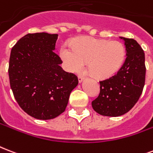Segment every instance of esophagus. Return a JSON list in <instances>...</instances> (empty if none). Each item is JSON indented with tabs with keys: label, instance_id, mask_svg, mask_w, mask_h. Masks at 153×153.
I'll return each mask as SVG.
<instances>
[{
	"label": "esophagus",
	"instance_id": "obj_1",
	"mask_svg": "<svg viewBox=\"0 0 153 153\" xmlns=\"http://www.w3.org/2000/svg\"><path fill=\"white\" fill-rule=\"evenodd\" d=\"M78 79H79V83H81L82 82V81H84V78H83V77H81V76H79V78H78Z\"/></svg>",
	"mask_w": 153,
	"mask_h": 153
}]
</instances>
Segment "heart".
Wrapping results in <instances>:
<instances>
[{
    "label": "heart",
    "mask_w": 153,
    "mask_h": 153,
    "mask_svg": "<svg viewBox=\"0 0 153 153\" xmlns=\"http://www.w3.org/2000/svg\"><path fill=\"white\" fill-rule=\"evenodd\" d=\"M59 55L68 71L79 73L87 62L90 74L103 79L119 71L125 60L126 51L124 46L116 41L79 37L73 41L72 47L62 45Z\"/></svg>",
    "instance_id": "heart-1"
}]
</instances>
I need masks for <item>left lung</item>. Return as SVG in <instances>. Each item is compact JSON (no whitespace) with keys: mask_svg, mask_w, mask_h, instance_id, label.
I'll return each instance as SVG.
<instances>
[{"mask_svg":"<svg viewBox=\"0 0 153 153\" xmlns=\"http://www.w3.org/2000/svg\"><path fill=\"white\" fill-rule=\"evenodd\" d=\"M125 45L126 59L117 74L100 81V93L92 101L100 115L117 117L128 112L139 100L145 81L144 51L132 38L120 37Z\"/></svg>","mask_w":153,"mask_h":153,"instance_id":"left-lung-1","label":"left lung"}]
</instances>
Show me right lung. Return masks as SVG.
I'll return each mask as SVG.
<instances>
[{
  "instance_id": "obj_1",
  "label": "right lung",
  "mask_w": 153,
  "mask_h": 153,
  "mask_svg": "<svg viewBox=\"0 0 153 153\" xmlns=\"http://www.w3.org/2000/svg\"><path fill=\"white\" fill-rule=\"evenodd\" d=\"M58 35L28 33L12 48L9 76L15 100L28 115L51 120L66 109L69 97L78 86L76 75L62 70L57 54Z\"/></svg>"
}]
</instances>
